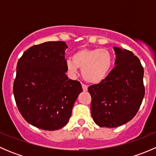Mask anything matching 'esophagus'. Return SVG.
Wrapping results in <instances>:
<instances>
[{
    "label": "esophagus",
    "instance_id": "obj_1",
    "mask_svg": "<svg viewBox=\"0 0 156 156\" xmlns=\"http://www.w3.org/2000/svg\"><path fill=\"white\" fill-rule=\"evenodd\" d=\"M81 86H82L83 90H84V91H87V85H85V84H81Z\"/></svg>",
    "mask_w": 156,
    "mask_h": 156
}]
</instances>
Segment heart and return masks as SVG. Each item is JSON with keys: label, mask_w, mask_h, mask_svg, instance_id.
Segmentation results:
<instances>
[{"label": "heart", "mask_w": 156, "mask_h": 156, "mask_svg": "<svg viewBox=\"0 0 156 156\" xmlns=\"http://www.w3.org/2000/svg\"><path fill=\"white\" fill-rule=\"evenodd\" d=\"M113 63V56L107 49L84 48L67 59L66 66L72 76L82 69V76L88 83L98 84L107 77Z\"/></svg>", "instance_id": "1"}]
</instances>
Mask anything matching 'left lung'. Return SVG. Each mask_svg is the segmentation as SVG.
<instances>
[{
  "mask_svg": "<svg viewBox=\"0 0 156 156\" xmlns=\"http://www.w3.org/2000/svg\"><path fill=\"white\" fill-rule=\"evenodd\" d=\"M113 49L115 68L103 81L88 87L92 98L91 115L100 127H119L131 120L145 94L140 59L126 49Z\"/></svg>",
  "mask_w": 156,
  "mask_h": 156,
  "instance_id": "1",
  "label": "left lung"
}]
</instances>
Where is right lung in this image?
I'll list each match as a JSON object with an SVG mask.
<instances>
[{
	"label": "right lung",
	"instance_id": "add662e5",
	"mask_svg": "<svg viewBox=\"0 0 156 156\" xmlns=\"http://www.w3.org/2000/svg\"><path fill=\"white\" fill-rule=\"evenodd\" d=\"M64 41L34 45L18 61L13 84L16 103L25 120L42 130L67 125L82 87L66 75Z\"/></svg>",
	"mask_w": 156,
	"mask_h": 156
}]
</instances>
